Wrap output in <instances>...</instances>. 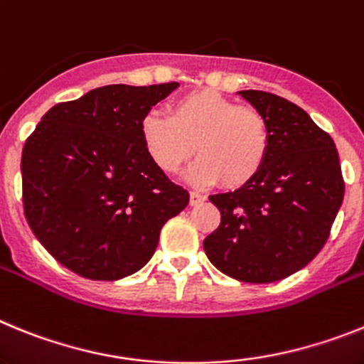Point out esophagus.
<instances>
[{
  "label": "esophagus",
  "mask_w": 364,
  "mask_h": 364,
  "mask_svg": "<svg viewBox=\"0 0 364 364\" xmlns=\"http://www.w3.org/2000/svg\"><path fill=\"white\" fill-rule=\"evenodd\" d=\"M205 200H207V198H205L203 194H198V192H191V205H192V207L203 203Z\"/></svg>",
  "instance_id": "esophagus-1"
}]
</instances>
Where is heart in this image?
Masks as SVG:
<instances>
[{"label": "heart", "mask_w": 364, "mask_h": 364, "mask_svg": "<svg viewBox=\"0 0 364 364\" xmlns=\"http://www.w3.org/2000/svg\"><path fill=\"white\" fill-rule=\"evenodd\" d=\"M148 156L164 173H176L200 156L186 178L196 185L236 188L257 178L269 154V126L262 113L242 107L218 91L188 93L168 107V117L150 112L141 121Z\"/></svg>", "instance_id": "1"}]
</instances>
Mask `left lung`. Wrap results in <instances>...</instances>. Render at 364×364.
Returning a JSON list of instances; mask_svg holds the SVG:
<instances>
[{"instance_id":"left-lung-1","label":"left lung","mask_w":364,"mask_h":364,"mask_svg":"<svg viewBox=\"0 0 364 364\" xmlns=\"http://www.w3.org/2000/svg\"><path fill=\"white\" fill-rule=\"evenodd\" d=\"M269 126V154L257 178L214 194L221 223L203 240L208 260L242 282L296 273L326 243L344 198L339 154L296 104L265 91H238Z\"/></svg>"}]
</instances>
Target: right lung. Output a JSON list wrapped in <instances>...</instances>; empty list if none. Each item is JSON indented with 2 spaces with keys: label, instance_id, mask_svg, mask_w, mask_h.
<instances>
[{
  "label": "right lung",
  "instance_id": "add662e5",
  "mask_svg": "<svg viewBox=\"0 0 364 364\" xmlns=\"http://www.w3.org/2000/svg\"><path fill=\"white\" fill-rule=\"evenodd\" d=\"M178 82L113 86L56 104L21 154L25 218L73 273L119 280L143 269L188 192L148 156L141 121Z\"/></svg>",
  "mask_w": 364,
  "mask_h": 364
}]
</instances>
